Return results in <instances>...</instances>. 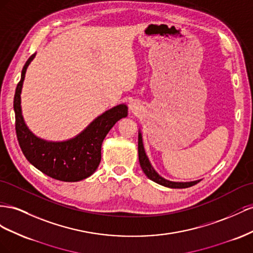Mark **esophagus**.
Returning a JSON list of instances; mask_svg holds the SVG:
<instances>
[{
  "mask_svg": "<svg viewBox=\"0 0 253 253\" xmlns=\"http://www.w3.org/2000/svg\"><path fill=\"white\" fill-rule=\"evenodd\" d=\"M132 107H133V106H132V105H130V108H131V109H132Z\"/></svg>",
  "mask_w": 253,
  "mask_h": 253,
  "instance_id": "obj_1",
  "label": "esophagus"
}]
</instances>
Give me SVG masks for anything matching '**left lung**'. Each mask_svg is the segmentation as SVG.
Here are the masks:
<instances>
[{
	"label": "left lung",
	"mask_w": 253,
	"mask_h": 253,
	"mask_svg": "<svg viewBox=\"0 0 253 253\" xmlns=\"http://www.w3.org/2000/svg\"><path fill=\"white\" fill-rule=\"evenodd\" d=\"M138 150H139V161H140V165L144 171V174H145L150 180L155 181L156 183L170 187V189H185V187L193 186L200 181V180H197V181H192V182H172V181H169V180L162 178L161 176H159L156 172V170L153 169V167L150 165L148 159L146 157L145 150H144V147H143L141 133L139 134Z\"/></svg>",
	"instance_id": "obj_1"
}]
</instances>
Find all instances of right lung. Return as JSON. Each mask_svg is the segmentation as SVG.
<instances>
[{
    "label": "right lung",
    "instance_id": "obj_1",
    "mask_svg": "<svg viewBox=\"0 0 253 253\" xmlns=\"http://www.w3.org/2000/svg\"><path fill=\"white\" fill-rule=\"evenodd\" d=\"M35 55L24 64L13 99L16 113V132L19 145L25 158L43 174L67 182L79 181L94 172L100 162V149L107 133L122 118L127 117L126 105H119L95 119L76 138L66 142H46L35 136L21 113V89L25 72Z\"/></svg>",
    "mask_w": 253,
    "mask_h": 253
}]
</instances>
